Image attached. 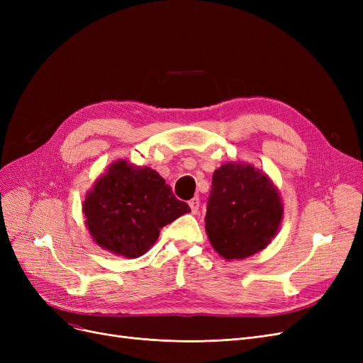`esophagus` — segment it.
Segmentation results:
<instances>
[{
    "label": "esophagus",
    "instance_id": "obj_1",
    "mask_svg": "<svg viewBox=\"0 0 363 363\" xmlns=\"http://www.w3.org/2000/svg\"><path fill=\"white\" fill-rule=\"evenodd\" d=\"M189 207H191L192 213L199 212V208H200V199H199V196H195V199H192V200L189 201Z\"/></svg>",
    "mask_w": 363,
    "mask_h": 363
}]
</instances>
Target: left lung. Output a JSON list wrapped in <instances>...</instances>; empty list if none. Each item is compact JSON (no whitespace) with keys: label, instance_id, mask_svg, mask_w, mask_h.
<instances>
[{"label":"left lung","instance_id":"left-lung-1","mask_svg":"<svg viewBox=\"0 0 363 363\" xmlns=\"http://www.w3.org/2000/svg\"><path fill=\"white\" fill-rule=\"evenodd\" d=\"M279 192L251 164L225 163L213 172L206 232L224 259H245L265 248L281 223Z\"/></svg>","mask_w":363,"mask_h":363}]
</instances>
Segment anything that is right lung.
I'll list each match as a JSON object with an SVG mask.
<instances>
[{
    "label": "right lung",
    "instance_id": "right-lung-1",
    "mask_svg": "<svg viewBox=\"0 0 363 363\" xmlns=\"http://www.w3.org/2000/svg\"><path fill=\"white\" fill-rule=\"evenodd\" d=\"M83 212L98 245L136 259L156 242L160 228L191 208L175 199L171 186L155 169L119 160L96 180Z\"/></svg>",
    "mask_w": 363,
    "mask_h": 363
}]
</instances>
